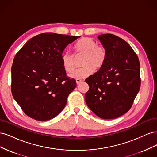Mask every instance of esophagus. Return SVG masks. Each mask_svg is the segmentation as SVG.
<instances>
[{"label": "esophagus", "instance_id": "esophagus-1", "mask_svg": "<svg viewBox=\"0 0 157 157\" xmlns=\"http://www.w3.org/2000/svg\"><path fill=\"white\" fill-rule=\"evenodd\" d=\"M83 82V80H81V79H78V78L76 79V82H77V84H79L80 83H81V82Z\"/></svg>", "mask_w": 157, "mask_h": 157}]
</instances>
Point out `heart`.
<instances>
[{
	"mask_svg": "<svg viewBox=\"0 0 157 157\" xmlns=\"http://www.w3.org/2000/svg\"><path fill=\"white\" fill-rule=\"evenodd\" d=\"M76 57L84 56L82 68L74 71L69 74L73 78L82 79L91 75L94 69H99L103 65L105 59L106 52L102 46L98 45L96 42L90 38H82L75 45ZM61 62L67 72H71L75 69V57L69 51L61 55Z\"/></svg>",
	"mask_w": 157,
	"mask_h": 157,
	"instance_id": "obj_1",
	"label": "heart"
}]
</instances>
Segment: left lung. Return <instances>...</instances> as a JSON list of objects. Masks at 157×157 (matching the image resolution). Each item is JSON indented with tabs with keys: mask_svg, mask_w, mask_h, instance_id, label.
Returning <instances> with one entry per match:
<instances>
[{
	"mask_svg": "<svg viewBox=\"0 0 157 157\" xmlns=\"http://www.w3.org/2000/svg\"><path fill=\"white\" fill-rule=\"evenodd\" d=\"M106 52L105 61L96 73L86 79L88 107L99 118L113 119L130 110L138 93L140 65L132 47L112 34L98 36Z\"/></svg>",
	"mask_w": 157,
	"mask_h": 157,
	"instance_id": "1",
	"label": "left lung"
}]
</instances>
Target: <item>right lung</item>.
<instances>
[{
    "instance_id": "1",
    "label": "right lung",
    "mask_w": 157,
    "mask_h": 157,
    "mask_svg": "<svg viewBox=\"0 0 157 157\" xmlns=\"http://www.w3.org/2000/svg\"><path fill=\"white\" fill-rule=\"evenodd\" d=\"M80 36L44 33L28 40L13 59L12 93L27 116L39 121L54 118L77 86L66 77L61 55Z\"/></svg>"
}]
</instances>
